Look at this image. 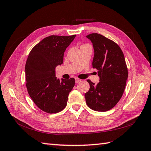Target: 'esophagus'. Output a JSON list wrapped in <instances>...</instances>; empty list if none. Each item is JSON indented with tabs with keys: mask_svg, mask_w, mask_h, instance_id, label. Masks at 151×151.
Here are the masks:
<instances>
[{
	"mask_svg": "<svg viewBox=\"0 0 151 151\" xmlns=\"http://www.w3.org/2000/svg\"><path fill=\"white\" fill-rule=\"evenodd\" d=\"M81 81V79H79V78H75V82H76V83H78V82H80Z\"/></svg>",
	"mask_w": 151,
	"mask_h": 151,
	"instance_id": "esophagus-1",
	"label": "esophagus"
}]
</instances>
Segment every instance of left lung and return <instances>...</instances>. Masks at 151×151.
Here are the masks:
<instances>
[{"instance_id": "1", "label": "left lung", "mask_w": 151, "mask_h": 151, "mask_svg": "<svg viewBox=\"0 0 151 151\" xmlns=\"http://www.w3.org/2000/svg\"><path fill=\"white\" fill-rule=\"evenodd\" d=\"M94 49L93 67L97 69V85L88 80L90 88L85 93L86 104L91 109L106 111L119 101L126 86L128 69L123 51L117 43L102 35L93 33L86 36Z\"/></svg>"}]
</instances>
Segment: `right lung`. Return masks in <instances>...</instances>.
Returning a JSON list of instances; mask_svg holds the SVG:
<instances>
[{"label":"right lung","mask_w":151,"mask_h":151,"mask_svg":"<svg viewBox=\"0 0 151 151\" xmlns=\"http://www.w3.org/2000/svg\"><path fill=\"white\" fill-rule=\"evenodd\" d=\"M75 37H47L31 50L28 56L25 65L28 93L35 104L47 113H58L65 108L75 86V78H57L55 69L63 63L64 52Z\"/></svg>","instance_id":"right-lung-1"}]
</instances>
